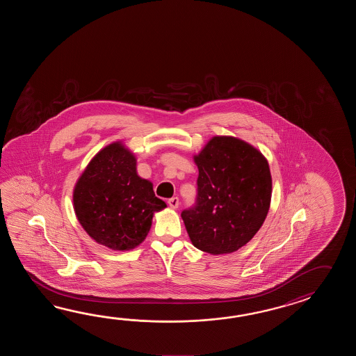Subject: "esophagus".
<instances>
[{"mask_svg":"<svg viewBox=\"0 0 356 356\" xmlns=\"http://www.w3.org/2000/svg\"><path fill=\"white\" fill-rule=\"evenodd\" d=\"M168 204H169L172 209H178V206H179V200H178V197H172V198H169V200H168Z\"/></svg>","mask_w":356,"mask_h":356,"instance_id":"esophagus-1","label":"esophagus"}]
</instances>
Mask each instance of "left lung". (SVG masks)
Instances as JSON below:
<instances>
[{
  "label": "left lung",
  "mask_w": 356,
  "mask_h": 356,
  "mask_svg": "<svg viewBox=\"0 0 356 356\" xmlns=\"http://www.w3.org/2000/svg\"><path fill=\"white\" fill-rule=\"evenodd\" d=\"M196 204L181 211L192 244L210 254L242 248L265 221L273 179L265 156L232 136H215L193 156Z\"/></svg>",
  "instance_id": "1"
}]
</instances>
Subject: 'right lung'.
Returning <instances> with one entry per match:
<instances>
[{"label": "right lung", "instance_id": "add662e5", "mask_svg": "<svg viewBox=\"0 0 356 356\" xmlns=\"http://www.w3.org/2000/svg\"><path fill=\"white\" fill-rule=\"evenodd\" d=\"M167 204L138 177L136 158L117 141L90 160L74 188L76 218L95 242L129 250L144 242L155 212Z\"/></svg>", "mask_w": 356, "mask_h": 356}]
</instances>
